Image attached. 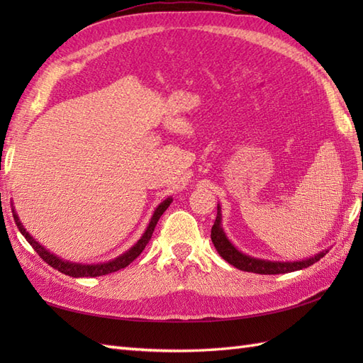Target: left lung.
I'll return each instance as SVG.
<instances>
[{
    "instance_id": "left-lung-1",
    "label": "left lung",
    "mask_w": 363,
    "mask_h": 363,
    "mask_svg": "<svg viewBox=\"0 0 363 363\" xmlns=\"http://www.w3.org/2000/svg\"><path fill=\"white\" fill-rule=\"evenodd\" d=\"M211 238L215 250L218 251L220 256L225 259L228 264L242 269V272L257 273V274H284V273L298 272V269L313 265L315 262H318L321 257H325L326 252L329 251V248L323 250L317 254H313L311 257H306L301 260H269V259L250 256V254H245L243 251L238 250L237 246L229 240L225 229H223V215H221L220 204L217 206V218H215V223L212 226Z\"/></svg>"
}]
</instances>
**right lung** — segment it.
<instances>
[{
  "mask_svg": "<svg viewBox=\"0 0 363 363\" xmlns=\"http://www.w3.org/2000/svg\"><path fill=\"white\" fill-rule=\"evenodd\" d=\"M172 201H173V198L168 196L156 207V209H154L148 226H146V229H145V233L133 246H130L128 251L120 254L118 257L107 260V262H99V264H79V262H70V260H65L62 257L56 256V254L51 252L50 250H46L45 246L38 243L35 238L28 233L26 228L23 226V223L18 218V213L13 207V203L11 206H12L15 225H17L21 235L26 238V242L33 246L34 251L46 262V264L51 265L52 268H56L57 272L64 273L67 276H72V277H96V276H104V274H109L113 272H118V269H121V268H126L130 262H134L138 256H140V252L145 250V246L148 245L150 238L152 235V230H154V228H156L159 218L162 217V213L168 209V206L172 204Z\"/></svg>",
  "mask_w": 363,
  "mask_h": 363,
  "instance_id": "right-lung-1",
  "label": "right lung"
}]
</instances>
